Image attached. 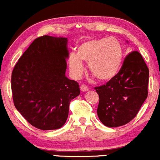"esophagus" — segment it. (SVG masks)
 Wrapping results in <instances>:
<instances>
[{
    "label": "esophagus",
    "mask_w": 160,
    "mask_h": 160,
    "mask_svg": "<svg viewBox=\"0 0 160 160\" xmlns=\"http://www.w3.org/2000/svg\"><path fill=\"white\" fill-rule=\"evenodd\" d=\"M80 90L82 92H86L89 90V87L85 84H82V85H80Z\"/></svg>",
    "instance_id": "34e87169"
}]
</instances>
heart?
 <instances>
[{
  "mask_svg": "<svg viewBox=\"0 0 160 160\" xmlns=\"http://www.w3.org/2000/svg\"><path fill=\"white\" fill-rule=\"evenodd\" d=\"M123 56L122 47L113 38L88 40L80 44L77 54L70 55L69 68L75 78L84 71L82 61L89 63V70L99 81L107 82L120 71Z\"/></svg>",
  "mask_w": 160,
  "mask_h": 160,
  "instance_id": "heart-1",
  "label": "heart"
}]
</instances>
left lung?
Here are the masks:
<instances>
[{
    "mask_svg": "<svg viewBox=\"0 0 160 160\" xmlns=\"http://www.w3.org/2000/svg\"><path fill=\"white\" fill-rule=\"evenodd\" d=\"M149 69L141 53L132 51L112 80L95 87L99 96V120L108 127H118L132 120L148 95Z\"/></svg>",
    "mask_w": 160,
    "mask_h": 160,
    "instance_id": "left-lung-1",
    "label": "left lung"
}]
</instances>
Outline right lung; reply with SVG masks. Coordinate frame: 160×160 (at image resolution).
Instances as JSON below:
<instances>
[{"instance_id":"obj_1","label":"right lung","mask_w":160,"mask_h":160,"mask_svg":"<svg viewBox=\"0 0 160 160\" xmlns=\"http://www.w3.org/2000/svg\"><path fill=\"white\" fill-rule=\"evenodd\" d=\"M68 38H36L16 62L11 77L12 100L32 126L41 130L61 128L70 102L80 95L78 82L65 77Z\"/></svg>"}]
</instances>
